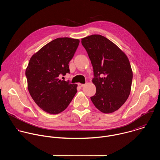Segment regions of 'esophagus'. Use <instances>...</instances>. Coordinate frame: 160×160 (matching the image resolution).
<instances>
[{"label": "esophagus", "instance_id": "esophagus-1", "mask_svg": "<svg viewBox=\"0 0 160 160\" xmlns=\"http://www.w3.org/2000/svg\"><path fill=\"white\" fill-rule=\"evenodd\" d=\"M84 86V84H81V83H78V86L79 87V88H82L83 86Z\"/></svg>", "mask_w": 160, "mask_h": 160}]
</instances>
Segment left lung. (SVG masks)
<instances>
[{"mask_svg":"<svg viewBox=\"0 0 160 160\" xmlns=\"http://www.w3.org/2000/svg\"><path fill=\"white\" fill-rule=\"evenodd\" d=\"M93 69L92 82L96 87L91 97L101 112L111 113L126 101L131 92L132 71L126 55L113 42L99 34L81 39Z\"/></svg>","mask_w":160,"mask_h":160,"instance_id":"8db88e82","label":"left lung"}]
</instances>
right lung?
I'll list each match as a JSON object with an SVG mask.
<instances>
[{
	"label": "right lung",
	"instance_id": "1",
	"mask_svg": "<svg viewBox=\"0 0 160 160\" xmlns=\"http://www.w3.org/2000/svg\"><path fill=\"white\" fill-rule=\"evenodd\" d=\"M79 40L60 38L34 53L26 69L28 89L35 103L50 114L64 111L77 92V84L62 81L59 76L69 73V62Z\"/></svg>",
	"mask_w": 160,
	"mask_h": 160
}]
</instances>
